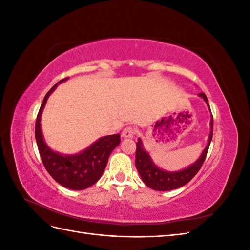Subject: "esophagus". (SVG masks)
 <instances>
[{
	"label": "esophagus",
	"instance_id": "esophagus-1",
	"mask_svg": "<svg viewBox=\"0 0 250 250\" xmlns=\"http://www.w3.org/2000/svg\"><path fill=\"white\" fill-rule=\"evenodd\" d=\"M135 134V130L133 127H126L125 129L122 131V137L123 138H133V135Z\"/></svg>",
	"mask_w": 250,
	"mask_h": 250
}]
</instances>
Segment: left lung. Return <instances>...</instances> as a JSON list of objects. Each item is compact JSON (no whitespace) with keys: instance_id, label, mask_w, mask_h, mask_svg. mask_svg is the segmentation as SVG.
Returning a JSON list of instances; mask_svg holds the SVG:
<instances>
[{"instance_id":"8db88e82","label":"left lung","mask_w":250,"mask_h":250,"mask_svg":"<svg viewBox=\"0 0 250 250\" xmlns=\"http://www.w3.org/2000/svg\"><path fill=\"white\" fill-rule=\"evenodd\" d=\"M199 96L206 101L207 105L209 107L208 98L206 94L200 93ZM210 131L208 141V145L202 151L199 158L188 168L179 171H165L153 163L152 158L149 155L147 151L144 149L142 140L139 139L137 142V152H135V167L140 174L142 180L147 187L151 188L155 191H171L175 190L180 187L187 185L196 174L200 170L201 166L206 160L208 151L209 148V144L213 138V116L210 120Z\"/></svg>"}]
</instances>
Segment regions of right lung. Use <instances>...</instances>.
I'll use <instances>...</instances> for the list:
<instances>
[{
	"mask_svg": "<svg viewBox=\"0 0 250 250\" xmlns=\"http://www.w3.org/2000/svg\"><path fill=\"white\" fill-rule=\"evenodd\" d=\"M69 78L57 82L44 96L36 118L35 139L42 164L53 179L64 188L77 191L89 188L100 179L110 153L119 145L121 139L119 133L106 135L94 142L81 152L70 155L55 152L47 145L41 128L42 113L50 95L54 92L59 83Z\"/></svg>",
	"mask_w": 250,
	"mask_h": 250,
	"instance_id": "add662e5",
	"label": "right lung"
}]
</instances>
